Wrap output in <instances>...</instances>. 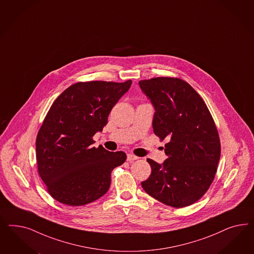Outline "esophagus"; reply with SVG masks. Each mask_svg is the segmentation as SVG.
Listing matches in <instances>:
<instances>
[{
  "instance_id": "obj_1",
  "label": "esophagus",
  "mask_w": 254,
  "mask_h": 254,
  "mask_svg": "<svg viewBox=\"0 0 254 254\" xmlns=\"http://www.w3.org/2000/svg\"><path fill=\"white\" fill-rule=\"evenodd\" d=\"M138 159V156L134 155V154H127V160L128 162L134 161V160H137Z\"/></svg>"
}]
</instances>
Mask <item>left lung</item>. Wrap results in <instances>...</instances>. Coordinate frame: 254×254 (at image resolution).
<instances>
[{"mask_svg":"<svg viewBox=\"0 0 254 254\" xmlns=\"http://www.w3.org/2000/svg\"><path fill=\"white\" fill-rule=\"evenodd\" d=\"M138 85L154 108V134L169 140L165 161L147 159L152 173L141 186L165 205H192L208 191L221 156L213 118L202 98L182 79L157 77Z\"/></svg>","mask_w":254,"mask_h":254,"instance_id":"8db88e82","label":"left lung"}]
</instances>
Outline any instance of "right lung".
I'll list each match as a JSON object with an SVG mask.
<instances>
[{
    "mask_svg": "<svg viewBox=\"0 0 254 254\" xmlns=\"http://www.w3.org/2000/svg\"><path fill=\"white\" fill-rule=\"evenodd\" d=\"M132 84L92 81L70 85L48 111L36 138L40 177L62 204L83 206L107 192L113 169L127 154L92 146L113 107Z\"/></svg>",
    "mask_w": 254,
    "mask_h": 254,
    "instance_id": "right-lung-1",
    "label": "right lung"
}]
</instances>
